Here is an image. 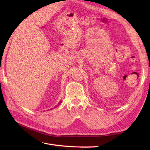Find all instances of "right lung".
I'll return each mask as SVG.
<instances>
[{
  "instance_id": "obj_1",
  "label": "right lung",
  "mask_w": 150,
  "mask_h": 150,
  "mask_svg": "<svg viewBox=\"0 0 150 150\" xmlns=\"http://www.w3.org/2000/svg\"><path fill=\"white\" fill-rule=\"evenodd\" d=\"M55 108H56V106H55Z\"/></svg>"
}]
</instances>
